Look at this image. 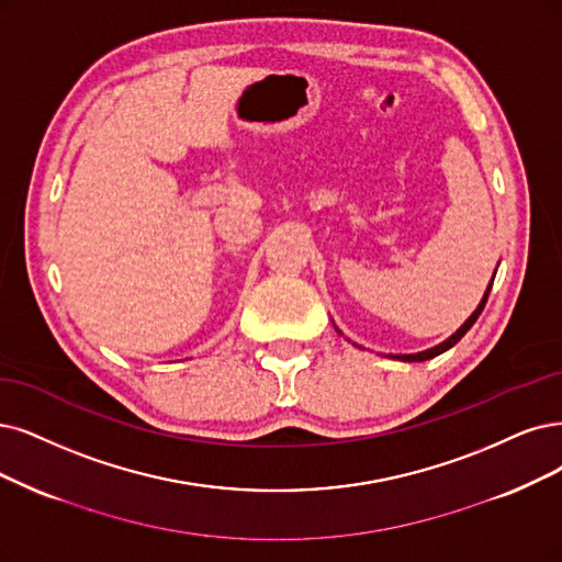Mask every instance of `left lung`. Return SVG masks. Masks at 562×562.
I'll list each match as a JSON object with an SVG mask.
<instances>
[{
  "instance_id": "left-lung-1",
  "label": "left lung",
  "mask_w": 562,
  "mask_h": 562,
  "mask_svg": "<svg viewBox=\"0 0 562 562\" xmlns=\"http://www.w3.org/2000/svg\"><path fill=\"white\" fill-rule=\"evenodd\" d=\"M493 278H495V273H493ZM491 286H493V280L488 282V286H486V292H484V299L480 301V305H476V310L474 313L463 322V326L456 330V334H451L447 340H442L440 345H435V347H430V349H424V351H417V355H386L389 359H398V361H407V363H414V361H428V359H432V357H440L442 351H447V349H451L456 342H459L468 330L472 328V324L480 319V315H482V310H484V305H486V301H488V294H491ZM336 330H338V326H336ZM340 334V330H338ZM342 336V334H340ZM357 345V342H355ZM359 347V345H357Z\"/></svg>"
}]
</instances>
